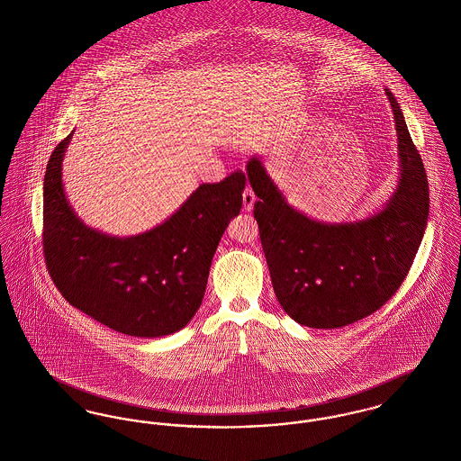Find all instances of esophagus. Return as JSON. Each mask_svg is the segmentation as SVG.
<instances>
[{
	"instance_id": "esophagus-1",
	"label": "esophagus",
	"mask_w": 461,
	"mask_h": 461,
	"mask_svg": "<svg viewBox=\"0 0 461 461\" xmlns=\"http://www.w3.org/2000/svg\"><path fill=\"white\" fill-rule=\"evenodd\" d=\"M254 203H256V195L250 188H245L243 190V209L249 212L254 209Z\"/></svg>"
}]
</instances>
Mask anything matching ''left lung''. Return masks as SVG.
Returning <instances> with one entry per match:
<instances>
[{
	"label": "left lung",
	"mask_w": 461,
	"mask_h": 461,
	"mask_svg": "<svg viewBox=\"0 0 461 461\" xmlns=\"http://www.w3.org/2000/svg\"><path fill=\"white\" fill-rule=\"evenodd\" d=\"M399 176L385 205L361 220L325 222L288 203L259 155L247 162L254 218L286 314L309 329H340L384 306L406 278L429 220V181L394 95Z\"/></svg>",
	"instance_id": "left-lung-1"
}]
</instances>
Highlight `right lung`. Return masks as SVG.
Wrapping results in <instances>:
<instances>
[{
	"label": "right lung",
	"mask_w": 461,
	"mask_h": 461,
	"mask_svg": "<svg viewBox=\"0 0 461 461\" xmlns=\"http://www.w3.org/2000/svg\"><path fill=\"white\" fill-rule=\"evenodd\" d=\"M72 134L55 147L44 175V258L53 284L72 306L124 335L185 329L202 304L221 237L240 214L245 176L200 185L152 230L109 235L88 226L67 198L62 162Z\"/></svg>",
	"instance_id": "right-lung-1"
}]
</instances>
